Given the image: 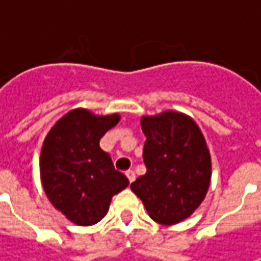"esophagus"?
I'll use <instances>...</instances> for the list:
<instances>
[{"label": "esophagus", "instance_id": "obj_1", "mask_svg": "<svg viewBox=\"0 0 261 261\" xmlns=\"http://www.w3.org/2000/svg\"><path fill=\"white\" fill-rule=\"evenodd\" d=\"M126 177H127V180L132 183V181L135 180V171H134V170H127V171H126Z\"/></svg>", "mask_w": 261, "mask_h": 261}]
</instances>
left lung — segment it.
I'll return each instance as SVG.
<instances>
[{"mask_svg": "<svg viewBox=\"0 0 261 261\" xmlns=\"http://www.w3.org/2000/svg\"><path fill=\"white\" fill-rule=\"evenodd\" d=\"M146 173L130 185L148 215L163 225L189 218L211 183V155L199 126L189 116L163 112L141 119Z\"/></svg>", "mask_w": 261, "mask_h": 261, "instance_id": "8db88e82", "label": "left lung"}]
</instances>
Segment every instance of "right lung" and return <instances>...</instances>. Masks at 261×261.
Returning <instances> with one entry per match:
<instances>
[{
    "instance_id": "obj_1",
    "label": "right lung",
    "mask_w": 261,
    "mask_h": 261,
    "mask_svg": "<svg viewBox=\"0 0 261 261\" xmlns=\"http://www.w3.org/2000/svg\"><path fill=\"white\" fill-rule=\"evenodd\" d=\"M119 120V115L97 116L75 109L62 116L45 138L40 154L45 193L76 225H94L103 219L112 197L129 185L100 148V139Z\"/></svg>"
}]
</instances>
